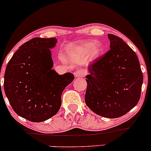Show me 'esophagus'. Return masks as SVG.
<instances>
[{
	"label": "esophagus",
	"instance_id": "obj_1",
	"mask_svg": "<svg viewBox=\"0 0 151 151\" xmlns=\"http://www.w3.org/2000/svg\"><path fill=\"white\" fill-rule=\"evenodd\" d=\"M75 77L79 78V77H83L86 74V72L84 70H77L74 73Z\"/></svg>",
	"mask_w": 151,
	"mask_h": 151
}]
</instances>
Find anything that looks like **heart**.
<instances>
[{"label": "heart", "instance_id": "heart-1", "mask_svg": "<svg viewBox=\"0 0 151 151\" xmlns=\"http://www.w3.org/2000/svg\"><path fill=\"white\" fill-rule=\"evenodd\" d=\"M102 46L101 43L93 42L92 41L81 42L77 45L72 47L69 50V54L73 53L80 54V55H88L91 60L98 58L102 52Z\"/></svg>", "mask_w": 151, "mask_h": 151}]
</instances>
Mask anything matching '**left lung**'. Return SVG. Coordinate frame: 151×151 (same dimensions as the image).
Here are the masks:
<instances>
[{
  "instance_id": "1",
  "label": "left lung",
  "mask_w": 151,
  "mask_h": 151,
  "mask_svg": "<svg viewBox=\"0 0 151 151\" xmlns=\"http://www.w3.org/2000/svg\"><path fill=\"white\" fill-rule=\"evenodd\" d=\"M108 37L110 50L88 67L84 99L95 114L116 119L138 104L143 77L134 51L118 36Z\"/></svg>"
}]
</instances>
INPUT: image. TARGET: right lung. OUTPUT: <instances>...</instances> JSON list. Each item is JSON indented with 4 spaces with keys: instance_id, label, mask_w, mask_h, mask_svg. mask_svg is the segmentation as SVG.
<instances>
[{
    "instance_id": "add662e5",
    "label": "right lung",
    "mask_w": 151,
    "mask_h": 151,
    "mask_svg": "<svg viewBox=\"0 0 151 151\" xmlns=\"http://www.w3.org/2000/svg\"><path fill=\"white\" fill-rule=\"evenodd\" d=\"M55 37H35L19 47L7 65L4 91L13 111L27 120L41 122L60 110L62 93L74 74L62 75L52 70L50 49Z\"/></svg>"
}]
</instances>
